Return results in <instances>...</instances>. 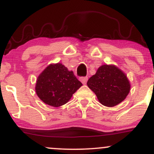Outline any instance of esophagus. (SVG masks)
<instances>
[{
  "mask_svg": "<svg viewBox=\"0 0 154 154\" xmlns=\"http://www.w3.org/2000/svg\"><path fill=\"white\" fill-rule=\"evenodd\" d=\"M79 79H80V81H81V82H82V84L85 85L86 83H87V81H88V78L87 77H80V78H79Z\"/></svg>",
  "mask_w": 154,
  "mask_h": 154,
  "instance_id": "1",
  "label": "esophagus"
}]
</instances>
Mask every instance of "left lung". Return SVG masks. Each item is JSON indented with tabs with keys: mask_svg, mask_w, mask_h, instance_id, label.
Here are the masks:
<instances>
[{
	"mask_svg": "<svg viewBox=\"0 0 154 154\" xmlns=\"http://www.w3.org/2000/svg\"><path fill=\"white\" fill-rule=\"evenodd\" d=\"M87 85L96 95L98 101L107 107L122 103L131 88L126 74L114 64L101 65L88 79Z\"/></svg>",
	"mask_w": 154,
	"mask_h": 154,
	"instance_id": "left-lung-1",
	"label": "left lung"
}]
</instances>
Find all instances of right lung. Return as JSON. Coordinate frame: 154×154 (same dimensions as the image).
<instances>
[{
    "mask_svg": "<svg viewBox=\"0 0 154 154\" xmlns=\"http://www.w3.org/2000/svg\"><path fill=\"white\" fill-rule=\"evenodd\" d=\"M82 84L64 65L51 63L39 75L35 92L47 105L59 107L66 103Z\"/></svg>",
    "mask_w": 154,
    "mask_h": 154,
    "instance_id": "obj_1",
    "label": "right lung"
}]
</instances>
